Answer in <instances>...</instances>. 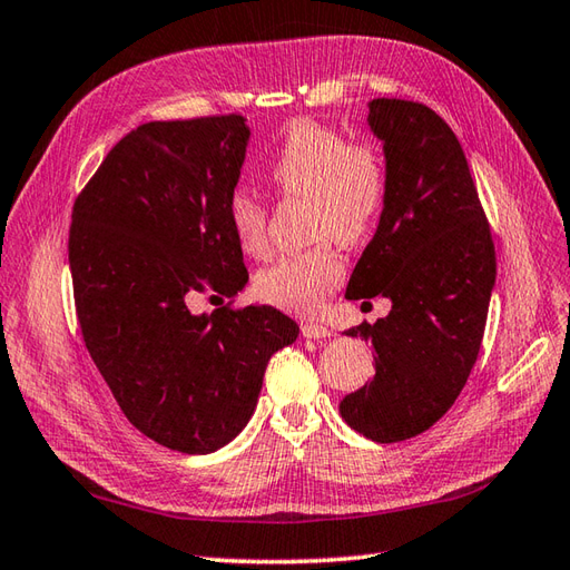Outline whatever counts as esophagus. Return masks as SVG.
Instances as JSON below:
<instances>
[{"mask_svg":"<svg viewBox=\"0 0 570 570\" xmlns=\"http://www.w3.org/2000/svg\"><path fill=\"white\" fill-rule=\"evenodd\" d=\"M302 336H307V340H327V336H332V332L330 327H324V324L305 322L302 324Z\"/></svg>","mask_w":570,"mask_h":570,"instance_id":"1","label":"esophagus"}]
</instances>
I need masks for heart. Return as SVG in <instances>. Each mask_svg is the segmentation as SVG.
I'll return each mask as SVG.
<instances>
[{
  "mask_svg": "<svg viewBox=\"0 0 570 570\" xmlns=\"http://www.w3.org/2000/svg\"><path fill=\"white\" fill-rule=\"evenodd\" d=\"M268 179L283 196H305L317 238L334 236L354 246L376 228L389 196V169L376 145L350 142L340 130L315 120L287 127L268 165ZM238 246L255 258L271 248L268 206L258 194L236 189L226 206ZM344 263L332 243L289 253L258 273L255 293L295 315H315L342 283Z\"/></svg>",
  "mask_w": 570,
  "mask_h": 570,
  "instance_id": "1",
  "label": "heart"
}]
</instances>
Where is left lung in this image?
Listing matches in <instances>:
<instances>
[{"label":"left lung","instance_id":"left-lung-1","mask_svg":"<svg viewBox=\"0 0 570 570\" xmlns=\"http://www.w3.org/2000/svg\"><path fill=\"white\" fill-rule=\"evenodd\" d=\"M368 127L389 169L379 228L346 299L389 297L391 312L346 330L371 342L376 374L344 396L346 425L376 443L428 431L478 362L497 277L494 243L455 132L423 102L376 98Z\"/></svg>","mask_w":570,"mask_h":570}]
</instances>
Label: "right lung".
I'll return each mask as SVG.
<instances>
[{
	"label": "right lung",
	"mask_w": 570,
	"mask_h": 570,
	"mask_svg": "<svg viewBox=\"0 0 570 570\" xmlns=\"http://www.w3.org/2000/svg\"><path fill=\"white\" fill-rule=\"evenodd\" d=\"M250 130L240 115L147 122L78 194L68 236L83 342L139 433L187 455L230 443L297 322L271 305L194 315V293L248 283L228 226Z\"/></svg>",
	"instance_id": "add662e5"
}]
</instances>
